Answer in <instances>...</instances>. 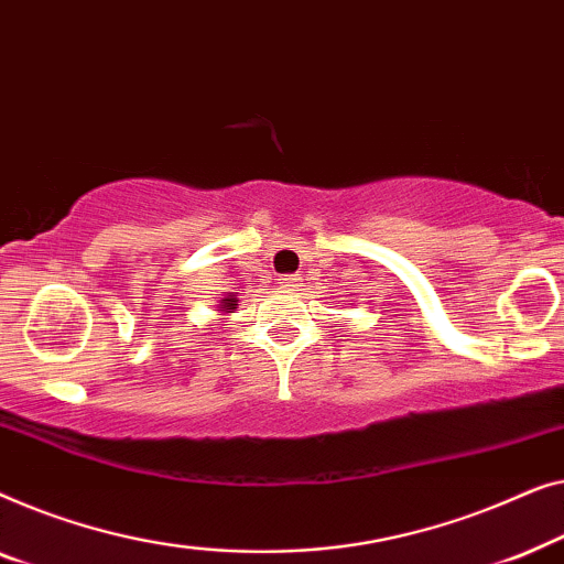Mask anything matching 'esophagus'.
<instances>
[{
  "mask_svg": "<svg viewBox=\"0 0 564 564\" xmlns=\"http://www.w3.org/2000/svg\"><path fill=\"white\" fill-rule=\"evenodd\" d=\"M281 285H283V289H296V285H299V275H281Z\"/></svg>",
  "mask_w": 564,
  "mask_h": 564,
  "instance_id": "esophagus-1",
  "label": "esophagus"
}]
</instances>
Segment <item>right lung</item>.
<instances>
[{
    "mask_svg": "<svg viewBox=\"0 0 564 564\" xmlns=\"http://www.w3.org/2000/svg\"><path fill=\"white\" fill-rule=\"evenodd\" d=\"M237 299H221V308H235Z\"/></svg>",
    "mask_w": 564,
    "mask_h": 564,
    "instance_id": "obj_1",
    "label": "right lung"
}]
</instances>
